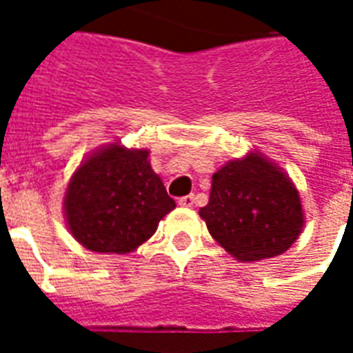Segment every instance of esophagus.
Instances as JSON below:
<instances>
[{
    "instance_id": "34e87169",
    "label": "esophagus",
    "mask_w": 353,
    "mask_h": 353,
    "mask_svg": "<svg viewBox=\"0 0 353 353\" xmlns=\"http://www.w3.org/2000/svg\"><path fill=\"white\" fill-rule=\"evenodd\" d=\"M177 204L183 208H192L194 206V194H187V196H181L177 200Z\"/></svg>"
}]
</instances>
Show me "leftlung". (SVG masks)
Here are the masks:
<instances>
[{
    "instance_id": "obj_1",
    "label": "left lung",
    "mask_w": 353,
    "mask_h": 353,
    "mask_svg": "<svg viewBox=\"0 0 353 353\" xmlns=\"http://www.w3.org/2000/svg\"><path fill=\"white\" fill-rule=\"evenodd\" d=\"M199 214L214 240L244 263L288 252L304 223L295 185L257 153L215 172Z\"/></svg>"
}]
</instances>
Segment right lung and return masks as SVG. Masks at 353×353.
Returning a JSON list of instances; mask_svg holds the SVG:
<instances>
[{
  "label": "right lung",
  "mask_w": 353,
  "mask_h": 353,
  "mask_svg": "<svg viewBox=\"0 0 353 353\" xmlns=\"http://www.w3.org/2000/svg\"><path fill=\"white\" fill-rule=\"evenodd\" d=\"M174 208L176 202L151 170L149 151L115 143L81 164L64 199L72 234L98 253L134 252Z\"/></svg>",
  "instance_id": "add662e5"
}]
</instances>
